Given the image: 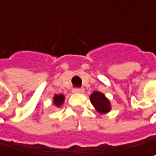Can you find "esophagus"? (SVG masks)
Returning a JSON list of instances; mask_svg holds the SVG:
<instances>
[{
  "instance_id": "34e87169",
  "label": "esophagus",
  "mask_w": 156,
  "mask_h": 156,
  "mask_svg": "<svg viewBox=\"0 0 156 156\" xmlns=\"http://www.w3.org/2000/svg\"><path fill=\"white\" fill-rule=\"evenodd\" d=\"M73 93H75V94H83L84 93V89L83 88H74L73 89Z\"/></svg>"
}]
</instances>
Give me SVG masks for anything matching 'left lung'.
<instances>
[{
	"instance_id": "1",
	"label": "left lung",
	"mask_w": 156,
	"mask_h": 156,
	"mask_svg": "<svg viewBox=\"0 0 156 156\" xmlns=\"http://www.w3.org/2000/svg\"><path fill=\"white\" fill-rule=\"evenodd\" d=\"M90 99H91V102L94 105V107L100 113H106V112L109 111V109H110L109 101L106 98V96L102 93L94 92L91 94V96H90Z\"/></svg>"
}]
</instances>
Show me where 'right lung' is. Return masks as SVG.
Wrapping results in <instances>:
<instances>
[{
    "mask_svg": "<svg viewBox=\"0 0 156 156\" xmlns=\"http://www.w3.org/2000/svg\"><path fill=\"white\" fill-rule=\"evenodd\" d=\"M53 100H54V104L57 106V107H60L62 102L64 100V96L62 94H59V95H55L54 98H53Z\"/></svg>",
    "mask_w": 156,
    "mask_h": 156,
    "instance_id": "add662e5",
    "label": "right lung"
}]
</instances>
